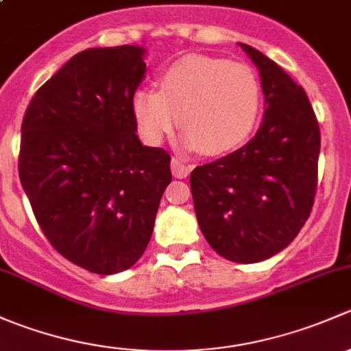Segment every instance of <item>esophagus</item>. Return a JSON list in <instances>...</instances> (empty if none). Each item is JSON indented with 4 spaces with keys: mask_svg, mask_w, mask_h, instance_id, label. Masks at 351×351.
I'll return each mask as SVG.
<instances>
[{
    "mask_svg": "<svg viewBox=\"0 0 351 351\" xmlns=\"http://www.w3.org/2000/svg\"><path fill=\"white\" fill-rule=\"evenodd\" d=\"M193 166L189 165V162H185L183 159L180 158H173L171 159V169H173V175L176 176V178H186V176L190 175V171H192Z\"/></svg>",
    "mask_w": 351,
    "mask_h": 351,
    "instance_id": "esophagus-1",
    "label": "esophagus"
}]
</instances>
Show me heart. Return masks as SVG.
Instances as JSON below:
<instances>
[{
	"label": "heart",
	"mask_w": 351,
	"mask_h": 351,
	"mask_svg": "<svg viewBox=\"0 0 351 351\" xmlns=\"http://www.w3.org/2000/svg\"><path fill=\"white\" fill-rule=\"evenodd\" d=\"M158 86L159 91L139 90L132 97L141 136L153 146L182 123L186 149L229 153L247 139L260 115V80L244 62L186 56L162 71Z\"/></svg>",
	"instance_id": "1"
}]
</instances>
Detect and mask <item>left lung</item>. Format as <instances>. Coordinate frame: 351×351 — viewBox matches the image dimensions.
<instances>
[{"instance_id":"obj_1","label":"left lung","mask_w":351,"mask_h":351,"mask_svg":"<svg viewBox=\"0 0 351 351\" xmlns=\"http://www.w3.org/2000/svg\"><path fill=\"white\" fill-rule=\"evenodd\" d=\"M239 45L260 71L263 122L241 149L197 166L190 186L212 250L256 263L289 246L313 210L321 134L302 86L260 51Z\"/></svg>"}]
</instances>
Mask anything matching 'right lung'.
I'll use <instances>...</instances> for the list:
<instances>
[{
    "mask_svg": "<svg viewBox=\"0 0 351 351\" xmlns=\"http://www.w3.org/2000/svg\"><path fill=\"white\" fill-rule=\"evenodd\" d=\"M139 45L93 47L45 81L22 122L20 182L45 238L98 275L132 267L153 236L171 156L143 146L132 97Z\"/></svg>",
    "mask_w": 351,
    "mask_h": 351,
    "instance_id": "obj_1",
    "label": "right lung"
}]
</instances>
